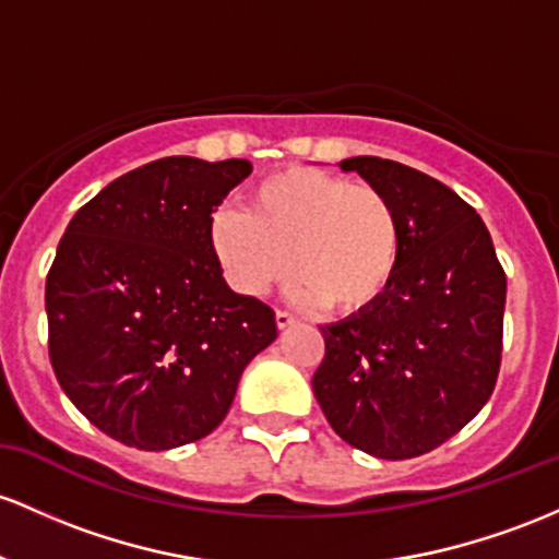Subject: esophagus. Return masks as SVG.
<instances>
[{
    "label": "esophagus",
    "instance_id": "34e87169",
    "mask_svg": "<svg viewBox=\"0 0 559 559\" xmlns=\"http://www.w3.org/2000/svg\"><path fill=\"white\" fill-rule=\"evenodd\" d=\"M275 323H278V329H289L292 323H297V318H294L292 312L278 310V312H275Z\"/></svg>",
    "mask_w": 559,
    "mask_h": 559
}]
</instances>
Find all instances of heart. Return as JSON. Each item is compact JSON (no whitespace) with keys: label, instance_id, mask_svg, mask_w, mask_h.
Segmentation results:
<instances>
[{"label":"heart","instance_id":"b5f03b06","mask_svg":"<svg viewBox=\"0 0 559 559\" xmlns=\"http://www.w3.org/2000/svg\"><path fill=\"white\" fill-rule=\"evenodd\" d=\"M210 243L228 284L247 297H262L294 270V299L355 312L390 286L401 225L369 182L292 167L257 182L247 212L214 214Z\"/></svg>","mask_w":559,"mask_h":559}]
</instances>
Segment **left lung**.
I'll use <instances>...</instances> for the list:
<instances>
[{"mask_svg":"<svg viewBox=\"0 0 559 559\" xmlns=\"http://www.w3.org/2000/svg\"><path fill=\"white\" fill-rule=\"evenodd\" d=\"M390 199L401 254L369 308L321 326L312 392L329 425L377 459H414L488 403L501 364L507 275L486 223L435 177L379 156L340 162Z\"/></svg>","mask_w":559,"mask_h":559,"instance_id":"obj_1","label":"left lung"}]
</instances>
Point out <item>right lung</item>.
Listing matches in <instances>:
<instances>
[{"label": "right lung", "instance_id": "1", "mask_svg": "<svg viewBox=\"0 0 559 559\" xmlns=\"http://www.w3.org/2000/svg\"><path fill=\"white\" fill-rule=\"evenodd\" d=\"M247 158L169 156L106 186L69 223L47 275L50 360L69 401L140 451L206 438L275 342V312L236 294L210 225Z\"/></svg>", "mask_w": 559, "mask_h": 559}]
</instances>
